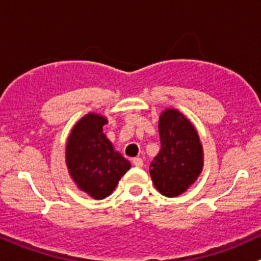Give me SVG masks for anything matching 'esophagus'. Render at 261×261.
<instances>
[{"label": "esophagus", "instance_id": "1", "mask_svg": "<svg viewBox=\"0 0 261 261\" xmlns=\"http://www.w3.org/2000/svg\"><path fill=\"white\" fill-rule=\"evenodd\" d=\"M133 164H134V166H136V167H142V165H144V161H142V159H140V158H134Z\"/></svg>", "mask_w": 261, "mask_h": 261}]
</instances>
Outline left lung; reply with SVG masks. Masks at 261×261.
Here are the masks:
<instances>
[{"label": "left lung", "mask_w": 261, "mask_h": 261, "mask_svg": "<svg viewBox=\"0 0 261 261\" xmlns=\"http://www.w3.org/2000/svg\"><path fill=\"white\" fill-rule=\"evenodd\" d=\"M161 149L150 164L155 188L165 196H177L195 182L202 170V147L191 122L169 109L159 120Z\"/></svg>", "instance_id": "obj_1"}]
</instances>
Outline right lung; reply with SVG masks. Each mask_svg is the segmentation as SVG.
<instances>
[{"label": "right lung", "mask_w": 261, "mask_h": 261, "mask_svg": "<svg viewBox=\"0 0 261 261\" xmlns=\"http://www.w3.org/2000/svg\"><path fill=\"white\" fill-rule=\"evenodd\" d=\"M105 123L108 120L100 115H86L72 128L66 147L71 177L95 199L109 196L131 166L103 134Z\"/></svg>", "instance_id": "obj_1"}]
</instances>
